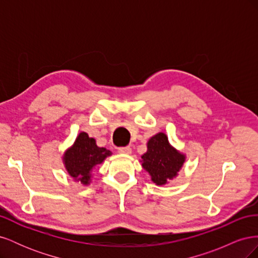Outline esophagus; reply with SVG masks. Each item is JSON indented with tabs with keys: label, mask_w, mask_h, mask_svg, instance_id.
<instances>
[{
	"label": "esophagus",
	"mask_w": 258,
	"mask_h": 258,
	"mask_svg": "<svg viewBox=\"0 0 258 258\" xmlns=\"http://www.w3.org/2000/svg\"><path fill=\"white\" fill-rule=\"evenodd\" d=\"M118 153L123 155H130L131 154V148L130 147H119Z\"/></svg>",
	"instance_id": "obj_1"
}]
</instances>
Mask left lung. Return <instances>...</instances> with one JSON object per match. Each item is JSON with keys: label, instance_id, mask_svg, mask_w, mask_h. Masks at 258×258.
I'll return each mask as SVG.
<instances>
[{"label": "left lung", "instance_id": "1", "mask_svg": "<svg viewBox=\"0 0 258 258\" xmlns=\"http://www.w3.org/2000/svg\"><path fill=\"white\" fill-rule=\"evenodd\" d=\"M146 146L147 151L140 160L143 169L151 175L154 184L157 186L169 184V181L175 178L183 168L186 155L171 145L163 132L153 136Z\"/></svg>", "mask_w": 258, "mask_h": 258}]
</instances>
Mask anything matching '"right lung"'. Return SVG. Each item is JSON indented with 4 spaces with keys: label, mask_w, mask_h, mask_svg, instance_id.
I'll list each match as a JSON object with an SVG mask.
<instances>
[{
    "label": "right lung",
    "mask_w": 258,
    "mask_h": 258,
    "mask_svg": "<svg viewBox=\"0 0 258 258\" xmlns=\"http://www.w3.org/2000/svg\"><path fill=\"white\" fill-rule=\"evenodd\" d=\"M111 155L110 150L99 147L95 139L89 138L88 134L82 131L74 143L63 153L62 162L74 182L88 186L91 183L92 171Z\"/></svg>",
    "instance_id": "obj_1"
}]
</instances>
